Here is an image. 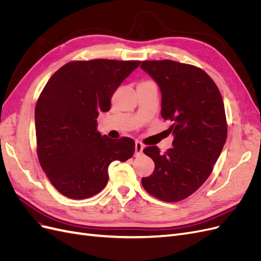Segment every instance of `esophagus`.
Here are the masks:
<instances>
[{
  "label": "esophagus",
  "mask_w": 261,
  "mask_h": 261,
  "mask_svg": "<svg viewBox=\"0 0 261 261\" xmlns=\"http://www.w3.org/2000/svg\"><path fill=\"white\" fill-rule=\"evenodd\" d=\"M143 150H144V145L139 143V141H136L135 143V155H140L143 153Z\"/></svg>",
  "instance_id": "34e87169"
}]
</instances>
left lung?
Masks as SVG:
<instances>
[{
    "label": "left lung",
    "mask_w": 261,
    "mask_h": 261,
    "mask_svg": "<svg viewBox=\"0 0 261 261\" xmlns=\"http://www.w3.org/2000/svg\"><path fill=\"white\" fill-rule=\"evenodd\" d=\"M140 67L159 86L161 116L171 123L168 130L174 136L173 148L165 153L156 146L144 149L154 171L141 184L162 201L183 200L209 177L225 144L222 96L209 75L196 66L163 60L144 61Z\"/></svg>",
    "instance_id": "1"
}]
</instances>
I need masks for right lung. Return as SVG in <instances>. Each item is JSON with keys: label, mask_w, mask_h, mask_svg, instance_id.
I'll return each mask as SVG.
<instances>
[{"label": "right lung", "mask_w": 261, "mask_h": 261, "mask_svg": "<svg viewBox=\"0 0 261 261\" xmlns=\"http://www.w3.org/2000/svg\"><path fill=\"white\" fill-rule=\"evenodd\" d=\"M139 61L69 62L44 86L35 110L37 153L52 185L68 198L97 195L108 183L111 162L133 156L135 141L111 139L97 130L100 112Z\"/></svg>", "instance_id": "right-lung-1"}]
</instances>
